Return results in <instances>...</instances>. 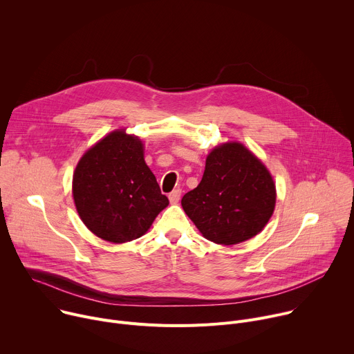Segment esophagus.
I'll use <instances>...</instances> for the list:
<instances>
[{
  "instance_id": "obj_1",
  "label": "esophagus",
  "mask_w": 354,
  "mask_h": 354,
  "mask_svg": "<svg viewBox=\"0 0 354 354\" xmlns=\"http://www.w3.org/2000/svg\"><path fill=\"white\" fill-rule=\"evenodd\" d=\"M180 194H182V190L180 189H175V190H172L171 193H169V201L172 205H176L178 201H179V198H180Z\"/></svg>"
}]
</instances>
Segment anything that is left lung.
<instances>
[{
    "mask_svg": "<svg viewBox=\"0 0 354 354\" xmlns=\"http://www.w3.org/2000/svg\"><path fill=\"white\" fill-rule=\"evenodd\" d=\"M274 205L270 172L236 141L213 148L200 183L182 197V207L197 230L220 245H235L259 234Z\"/></svg>",
    "mask_w": 354,
    "mask_h": 354,
    "instance_id": "8db88e82",
    "label": "left lung"
}]
</instances>
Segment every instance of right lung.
Here are the masks:
<instances>
[{
  "label": "right lung",
  "mask_w": 354,
  "mask_h": 354,
  "mask_svg": "<svg viewBox=\"0 0 354 354\" xmlns=\"http://www.w3.org/2000/svg\"><path fill=\"white\" fill-rule=\"evenodd\" d=\"M73 197L88 230L113 243L144 235L169 205L144 161L142 141L124 130L109 133L81 157Z\"/></svg>",
  "instance_id": "right-lung-1"
}]
</instances>
